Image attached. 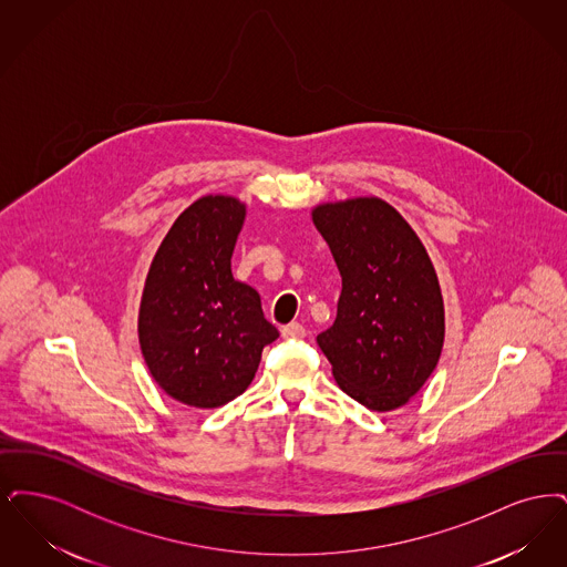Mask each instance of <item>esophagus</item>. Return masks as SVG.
I'll use <instances>...</instances> for the list:
<instances>
[{
	"label": "esophagus",
	"mask_w": 567,
	"mask_h": 567,
	"mask_svg": "<svg viewBox=\"0 0 567 567\" xmlns=\"http://www.w3.org/2000/svg\"><path fill=\"white\" fill-rule=\"evenodd\" d=\"M280 333H282L285 340H301V338H306V329H303V324L299 323L285 324L280 329Z\"/></svg>",
	"instance_id": "esophagus-1"
}]
</instances>
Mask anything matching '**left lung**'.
Wrapping results in <instances>:
<instances>
[{"instance_id": "obj_1", "label": "left lung", "mask_w": 567, "mask_h": 567, "mask_svg": "<svg viewBox=\"0 0 567 567\" xmlns=\"http://www.w3.org/2000/svg\"><path fill=\"white\" fill-rule=\"evenodd\" d=\"M342 276L338 317L317 336L340 389L370 410L404 405L432 377L444 303L425 246L378 197L315 208Z\"/></svg>"}]
</instances>
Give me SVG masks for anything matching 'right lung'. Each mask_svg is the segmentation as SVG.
Returning <instances> with one entry per match:
<instances>
[{
    "label": "right lung",
    "mask_w": 567,
    "mask_h": 567,
    "mask_svg": "<svg viewBox=\"0 0 567 567\" xmlns=\"http://www.w3.org/2000/svg\"><path fill=\"white\" fill-rule=\"evenodd\" d=\"M246 208L208 195L167 231L146 276L140 303V347L163 391L195 408L243 395L278 338L259 293L234 280L231 255Z\"/></svg>",
    "instance_id": "1"
}]
</instances>
